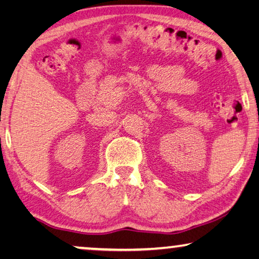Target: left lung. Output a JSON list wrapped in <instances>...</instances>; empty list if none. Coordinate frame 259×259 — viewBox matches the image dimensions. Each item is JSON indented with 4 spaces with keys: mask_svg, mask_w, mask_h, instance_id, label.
Listing matches in <instances>:
<instances>
[{
    "mask_svg": "<svg viewBox=\"0 0 259 259\" xmlns=\"http://www.w3.org/2000/svg\"><path fill=\"white\" fill-rule=\"evenodd\" d=\"M258 139H259V138H258Z\"/></svg>",
    "mask_w": 259,
    "mask_h": 259,
    "instance_id": "obj_1",
    "label": "left lung"
}]
</instances>
